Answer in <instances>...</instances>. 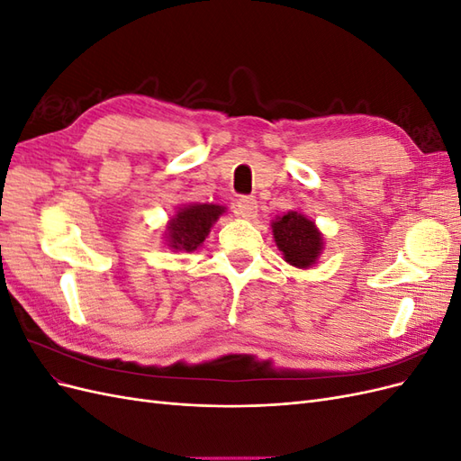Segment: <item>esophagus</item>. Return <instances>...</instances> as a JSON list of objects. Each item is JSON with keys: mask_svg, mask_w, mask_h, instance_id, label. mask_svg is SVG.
Returning <instances> with one entry per match:
<instances>
[{"mask_svg": "<svg viewBox=\"0 0 461 461\" xmlns=\"http://www.w3.org/2000/svg\"><path fill=\"white\" fill-rule=\"evenodd\" d=\"M236 212L244 219H256L258 215V202L252 196H242L236 203Z\"/></svg>", "mask_w": 461, "mask_h": 461, "instance_id": "esophagus-1", "label": "esophagus"}]
</instances>
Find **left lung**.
<instances>
[{
	"mask_svg": "<svg viewBox=\"0 0 461 461\" xmlns=\"http://www.w3.org/2000/svg\"><path fill=\"white\" fill-rule=\"evenodd\" d=\"M273 239L285 261L298 269H308L323 252V234L315 222L298 212H288L273 221Z\"/></svg>",
	"mask_w": 461,
	"mask_h": 461,
	"instance_id": "1",
	"label": "left lung"
}]
</instances>
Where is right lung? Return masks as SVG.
I'll use <instances>...</instances> for the list:
<instances>
[{
	"mask_svg": "<svg viewBox=\"0 0 461 461\" xmlns=\"http://www.w3.org/2000/svg\"><path fill=\"white\" fill-rule=\"evenodd\" d=\"M225 209L227 207L215 203H190L180 207L176 215L167 222V246L173 252H194V249H198L209 234V229L213 227L219 215L225 213Z\"/></svg>",
	"mask_w": 461,
	"mask_h": 461,
	"instance_id": "1",
	"label": "right lung"
}]
</instances>
